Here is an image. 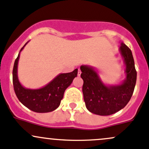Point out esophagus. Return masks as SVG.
<instances>
[{
    "instance_id": "34e87169",
    "label": "esophagus",
    "mask_w": 149,
    "mask_h": 149,
    "mask_svg": "<svg viewBox=\"0 0 149 149\" xmlns=\"http://www.w3.org/2000/svg\"><path fill=\"white\" fill-rule=\"evenodd\" d=\"M81 70H80L79 68H78V76H81Z\"/></svg>"
}]
</instances>
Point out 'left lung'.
<instances>
[{"label":"left lung","mask_w":149,"mask_h":149,"mask_svg":"<svg viewBox=\"0 0 149 149\" xmlns=\"http://www.w3.org/2000/svg\"><path fill=\"white\" fill-rule=\"evenodd\" d=\"M119 52L125 66V79L115 85L105 84L96 68L81 65V77L83 80V93L86 107L89 112L101 116L116 113L130 100L136 81V71L130 49L120 42Z\"/></svg>","instance_id":"left-lung-1"}]
</instances>
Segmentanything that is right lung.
<instances>
[{"instance_id":"obj_1","label":"right lung","mask_w":149,"mask_h":149,"mask_svg":"<svg viewBox=\"0 0 149 149\" xmlns=\"http://www.w3.org/2000/svg\"><path fill=\"white\" fill-rule=\"evenodd\" d=\"M28 42L21 49L15 61L13 70V83L15 93L19 102L30 110L38 113L52 112L60 105L65 91L77 76L78 68L70 73H59L42 88L37 89L24 88L19 81L17 66L20 52Z\"/></svg>"}]
</instances>
